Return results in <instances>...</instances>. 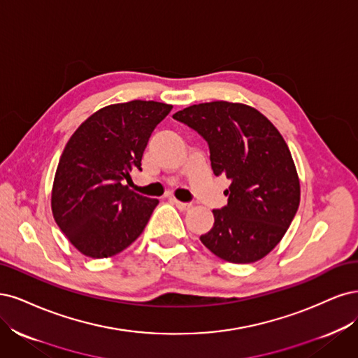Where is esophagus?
Segmentation results:
<instances>
[{"label": "esophagus", "instance_id": "34e87169", "mask_svg": "<svg viewBox=\"0 0 358 358\" xmlns=\"http://www.w3.org/2000/svg\"><path fill=\"white\" fill-rule=\"evenodd\" d=\"M171 202L174 203L180 211H187V210L192 208V203H189V202H181V201H177V199H171Z\"/></svg>", "mask_w": 358, "mask_h": 358}]
</instances>
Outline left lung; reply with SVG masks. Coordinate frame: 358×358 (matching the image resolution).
I'll return each mask as SVG.
<instances>
[{"label":"left lung","mask_w":358,"mask_h":358,"mask_svg":"<svg viewBox=\"0 0 358 358\" xmlns=\"http://www.w3.org/2000/svg\"><path fill=\"white\" fill-rule=\"evenodd\" d=\"M210 147L215 176H226L227 205L214 210V226L201 236L217 257L252 263L278 245L301 202V182L288 145L260 111L214 101L177 111Z\"/></svg>","instance_id":"obj_1"}]
</instances>
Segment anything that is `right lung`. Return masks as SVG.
Returning <instances> with one entry per match:
<instances>
[{
    "instance_id": "1",
    "label": "right lung",
    "mask_w": 358,
    "mask_h": 358,
    "mask_svg": "<svg viewBox=\"0 0 358 358\" xmlns=\"http://www.w3.org/2000/svg\"><path fill=\"white\" fill-rule=\"evenodd\" d=\"M172 106L113 103L92 114L66 143L52 187V213L68 241L92 259L119 255L143 234L157 199L124 186L141 171L148 138Z\"/></svg>"
}]
</instances>
